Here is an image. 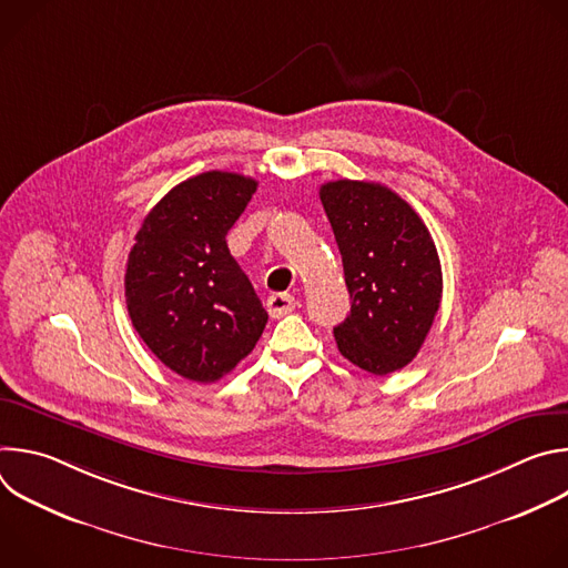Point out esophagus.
Masks as SVG:
<instances>
[{
    "label": "esophagus",
    "mask_w": 568,
    "mask_h": 568,
    "mask_svg": "<svg viewBox=\"0 0 568 568\" xmlns=\"http://www.w3.org/2000/svg\"><path fill=\"white\" fill-rule=\"evenodd\" d=\"M296 307V301L292 294H285V292H276L267 298V312L272 318H278L283 314H290L292 310Z\"/></svg>",
    "instance_id": "obj_1"
}]
</instances>
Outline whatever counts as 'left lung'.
<instances>
[{
	"label": "left lung",
	"instance_id": "left-lung-1",
	"mask_svg": "<svg viewBox=\"0 0 568 568\" xmlns=\"http://www.w3.org/2000/svg\"><path fill=\"white\" fill-rule=\"evenodd\" d=\"M318 197L351 294V314L335 328L337 348L373 375L399 371L418 355L440 307L432 233L407 202L375 182H328Z\"/></svg>",
	"mask_w": 568,
	"mask_h": 568
}]
</instances>
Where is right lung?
Here are the masks:
<instances>
[{
	"instance_id": "right-lung-1",
	"label": "right lung",
	"mask_w": 568,
	"mask_h": 568,
	"mask_svg": "<svg viewBox=\"0 0 568 568\" xmlns=\"http://www.w3.org/2000/svg\"><path fill=\"white\" fill-rule=\"evenodd\" d=\"M258 182L209 171L161 197L134 235L125 303L145 346L178 375L209 384L261 339L267 312L226 247Z\"/></svg>"
}]
</instances>
